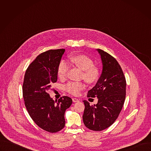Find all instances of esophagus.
I'll use <instances>...</instances> for the list:
<instances>
[{"mask_svg":"<svg viewBox=\"0 0 151 151\" xmlns=\"http://www.w3.org/2000/svg\"><path fill=\"white\" fill-rule=\"evenodd\" d=\"M72 100L73 102H77V101H79V100L76 98H73L72 99Z\"/></svg>","mask_w":151,"mask_h":151,"instance_id":"1","label":"esophagus"}]
</instances>
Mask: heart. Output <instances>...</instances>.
<instances>
[{
    "instance_id": "1",
    "label": "heart",
    "mask_w": 151,
    "mask_h": 151,
    "mask_svg": "<svg viewBox=\"0 0 151 151\" xmlns=\"http://www.w3.org/2000/svg\"><path fill=\"white\" fill-rule=\"evenodd\" d=\"M68 62L82 70V77L88 83H94L99 79L100 70L98 67L94 65L93 60L89 57L83 54L75 55L70 57ZM69 69V65L66 61H60L57 68L58 77L61 79H65ZM85 87L83 82H70L66 85L65 89L69 94L77 96Z\"/></svg>"
}]
</instances>
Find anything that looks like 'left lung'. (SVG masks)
Here are the masks:
<instances>
[{
    "label": "left lung",
    "mask_w": 151,
    "mask_h": 151,
    "mask_svg": "<svg viewBox=\"0 0 151 151\" xmlns=\"http://www.w3.org/2000/svg\"><path fill=\"white\" fill-rule=\"evenodd\" d=\"M103 64L102 73L88 97H97L94 106L83 100L82 116L85 125L93 131H102L116 121L123 107L126 94V80L116 60L107 52L97 49Z\"/></svg>",
    "instance_id": "1"
}]
</instances>
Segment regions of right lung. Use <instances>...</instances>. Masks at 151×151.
<instances>
[{"mask_svg":"<svg viewBox=\"0 0 151 151\" xmlns=\"http://www.w3.org/2000/svg\"><path fill=\"white\" fill-rule=\"evenodd\" d=\"M65 50H51L39 54L27 68L23 84V96L28 113L42 129L57 133L64 127V113L72 103L63 96L58 101L48 91L57 81V68Z\"/></svg>","mask_w":151,"mask_h":151,"instance_id":"1","label":"right lung"}]
</instances>
